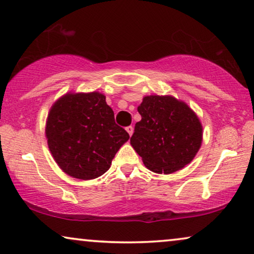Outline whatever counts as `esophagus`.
<instances>
[{
    "label": "esophagus",
    "instance_id": "esophagus-1",
    "mask_svg": "<svg viewBox=\"0 0 254 254\" xmlns=\"http://www.w3.org/2000/svg\"><path fill=\"white\" fill-rule=\"evenodd\" d=\"M126 130H127V133L129 134V136H131V135H133V131H134V127L128 126V127H126Z\"/></svg>",
    "mask_w": 254,
    "mask_h": 254
}]
</instances>
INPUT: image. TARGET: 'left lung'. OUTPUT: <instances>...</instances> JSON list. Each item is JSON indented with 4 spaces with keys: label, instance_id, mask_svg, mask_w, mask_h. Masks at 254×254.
<instances>
[{
    "label": "left lung",
    "instance_id": "left-lung-1",
    "mask_svg": "<svg viewBox=\"0 0 254 254\" xmlns=\"http://www.w3.org/2000/svg\"><path fill=\"white\" fill-rule=\"evenodd\" d=\"M130 144L145 168L155 173H173L190 164L202 143V125L195 112L172 96L143 97L137 107Z\"/></svg>",
    "mask_w": 254,
    "mask_h": 254
}]
</instances>
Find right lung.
Segmentation results:
<instances>
[{"instance_id":"add662e5","label":"right lung","mask_w":254,"mask_h":254,"mask_svg":"<svg viewBox=\"0 0 254 254\" xmlns=\"http://www.w3.org/2000/svg\"><path fill=\"white\" fill-rule=\"evenodd\" d=\"M103 93L68 92L52 105L46 120L47 144L62 171L90 180L104 175L129 135L114 121Z\"/></svg>"}]
</instances>
